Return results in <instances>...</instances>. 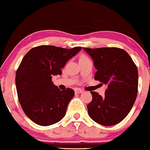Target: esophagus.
<instances>
[{
  "label": "esophagus",
  "mask_w": 150,
  "mask_h": 150,
  "mask_svg": "<svg viewBox=\"0 0 150 150\" xmlns=\"http://www.w3.org/2000/svg\"><path fill=\"white\" fill-rule=\"evenodd\" d=\"M74 91H75V93H76V94L83 93V90H81V89H79V88H76V89H75Z\"/></svg>",
  "instance_id": "obj_1"
}]
</instances>
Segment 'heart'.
<instances>
[{"label": "heart", "instance_id": "1", "mask_svg": "<svg viewBox=\"0 0 150 150\" xmlns=\"http://www.w3.org/2000/svg\"><path fill=\"white\" fill-rule=\"evenodd\" d=\"M89 59V58H88V57H86V56H82L80 59Z\"/></svg>", "mask_w": 150, "mask_h": 150}]
</instances>
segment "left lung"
Returning a JSON list of instances; mask_svg holds the SVG:
<instances>
[{"mask_svg":"<svg viewBox=\"0 0 150 150\" xmlns=\"http://www.w3.org/2000/svg\"><path fill=\"white\" fill-rule=\"evenodd\" d=\"M92 57L97 69L94 79L107 85L104 97L91 91L87 105L90 117L108 126L122 122L130 111L138 92V70L134 61L123 49L83 48Z\"/></svg>","mask_w":150,"mask_h":150,"instance_id":"left-lung-1","label":"left lung"}]
</instances>
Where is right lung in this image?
<instances>
[{
    "mask_svg": "<svg viewBox=\"0 0 150 150\" xmlns=\"http://www.w3.org/2000/svg\"><path fill=\"white\" fill-rule=\"evenodd\" d=\"M81 48L42 45L30 49L22 59L16 74V89L22 110L34 123L50 126L65 116L74 91H61L52 78L61 75V68Z\"/></svg>",
    "mask_w": 150,
    "mask_h": 150,
    "instance_id": "1",
    "label": "right lung"
}]
</instances>
